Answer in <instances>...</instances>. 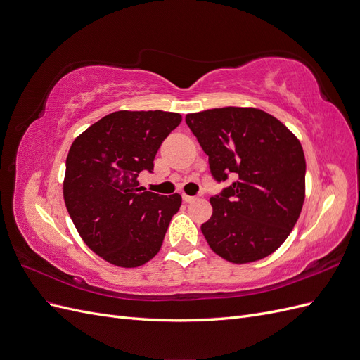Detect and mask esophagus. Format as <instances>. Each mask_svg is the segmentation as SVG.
<instances>
[{"label": "esophagus", "mask_w": 360, "mask_h": 360, "mask_svg": "<svg viewBox=\"0 0 360 360\" xmlns=\"http://www.w3.org/2000/svg\"><path fill=\"white\" fill-rule=\"evenodd\" d=\"M183 201L184 202H193V201H197V197H189V195L183 193Z\"/></svg>", "instance_id": "esophagus-1"}]
</instances>
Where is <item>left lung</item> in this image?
Segmentation results:
<instances>
[{"label": "left lung", "instance_id": "left-lung-1", "mask_svg": "<svg viewBox=\"0 0 360 360\" xmlns=\"http://www.w3.org/2000/svg\"><path fill=\"white\" fill-rule=\"evenodd\" d=\"M209 156L213 179L234 181L210 198L213 214L201 225L224 259L245 264L285 242L304 201V162L299 139L278 118L257 108H214L186 115Z\"/></svg>", "mask_w": 360, "mask_h": 360}]
</instances>
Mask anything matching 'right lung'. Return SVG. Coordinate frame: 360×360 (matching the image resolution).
<instances>
[{
	"label": "right lung",
	"instance_id": "add662e5",
	"mask_svg": "<svg viewBox=\"0 0 360 360\" xmlns=\"http://www.w3.org/2000/svg\"><path fill=\"white\" fill-rule=\"evenodd\" d=\"M180 122L177 112L117 111L73 141L64 202L85 245L108 263L138 267L159 252L181 197L139 188L138 174L153 171L162 141Z\"/></svg>",
	"mask_w": 360,
	"mask_h": 360
}]
</instances>
